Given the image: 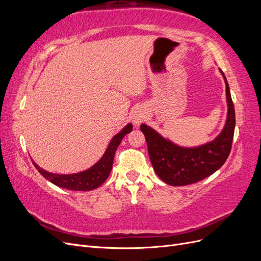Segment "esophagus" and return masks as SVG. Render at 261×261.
Segmentation results:
<instances>
[{
    "label": "esophagus",
    "mask_w": 261,
    "mask_h": 261,
    "mask_svg": "<svg viewBox=\"0 0 261 261\" xmlns=\"http://www.w3.org/2000/svg\"><path fill=\"white\" fill-rule=\"evenodd\" d=\"M146 118V112L144 111V110L141 109H137L135 112H134L133 114V122L135 125H138L140 124L141 122H144Z\"/></svg>",
    "instance_id": "1"
}]
</instances>
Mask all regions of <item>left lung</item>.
Here are the masks:
<instances>
[{
	"mask_svg": "<svg viewBox=\"0 0 261 261\" xmlns=\"http://www.w3.org/2000/svg\"><path fill=\"white\" fill-rule=\"evenodd\" d=\"M221 73L226 86L227 118L222 133L211 143L196 148H181L160 136L149 126L140 125L152 167L158 176L169 185L184 186L208 177L222 167L231 152L235 111L230 87L223 72Z\"/></svg>",
	"mask_w": 261,
	"mask_h": 261,
	"instance_id": "obj_1",
	"label": "left lung"
}]
</instances>
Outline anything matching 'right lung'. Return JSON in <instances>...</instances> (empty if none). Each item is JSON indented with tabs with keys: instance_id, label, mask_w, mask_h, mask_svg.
<instances>
[{
	"instance_id": "right-lung-1",
	"label": "right lung",
	"mask_w": 261,
	"mask_h": 261,
	"mask_svg": "<svg viewBox=\"0 0 261 261\" xmlns=\"http://www.w3.org/2000/svg\"><path fill=\"white\" fill-rule=\"evenodd\" d=\"M133 130V125L127 124L126 127L122 129L113 137V139L110 143L106 153L103 156L93 165L89 170H86L81 173H76V174H68V175H60L54 174V173H49L41 168H39L38 165L34 163L36 169L39 171L40 174L45 177L48 180L54 185L59 187H63L66 189H70V191H91L99 187L105 183V180L108 178L110 172L112 170L114 154L117 147L120 146L123 137Z\"/></svg>"
}]
</instances>
